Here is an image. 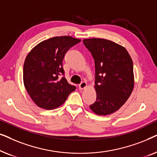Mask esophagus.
Listing matches in <instances>:
<instances>
[{
	"label": "esophagus",
	"instance_id": "obj_1",
	"mask_svg": "<svg viewBox=\"0 0 157 157\" xmlns=\"http://www.w3.org/2000/svg\"><path fill=\"white\" fill-rule=\"evenodd\" d=\"M87 86H88L87 85V83L85 82V81H83V82H81L80 84H79L78 87H79V89H80L81 90H82V89H84L85 88H86Z\"/></svg>",
	"mask_w": 157,
	"mask_h": 157
}]
</instances>
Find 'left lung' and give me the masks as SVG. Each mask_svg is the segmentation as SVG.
<instances>
[{"label":"left lung","mask_w":157,"mask_h":157,"mask_svg":"<svg viewBox=\"0 0 157 157\" xmlns=\"http://www.w3.org/2000/svg\"><path fill=\"white\" fill-rule=\"evenodd\" d=\"M95 62L96 101L90 106L97 115L111 114L129 98L134 86L133 61L126 49L104 38L83 40Z\"/></svg>","instance_id":"left-lung-1"}]
</instances>
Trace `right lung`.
I'll list each match as a JSON object with an SVG mask.
<instances>
[{
    "label": "right lung",
    "mask_w": 157,
    "mask_h": 157,
    "mask_svg": "<svg viewBox=\"0 0 157 157\" xmlns=\"http://www.w3.org/2000/svg\"><path fill=\"white\" fill-rule=\"evenodd\" d=\"M81 41L71 36H56L39 43L31 49L23 65V83L38 107L51 110L63 104L76 90L63 75V59L71 47Z\"/></svg>",
    "instance_id": "right-lung-1"
}]
</instances>
